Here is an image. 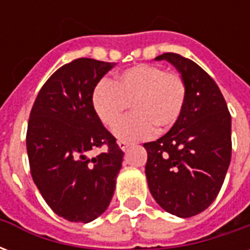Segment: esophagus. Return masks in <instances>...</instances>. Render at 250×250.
<instances>
[{
    "label": "esophagus",
    "mask_w": 250,
    "mask_h": 250,
    "mask_svg": "<svg viewBox=\"0 0 250 250\" xmlns=\"http://www.w3.org/2000/svg\"><path fill=\"white\" fill-rule=\"evenodd\" d=\"M118 146L120 147V150H123V151H125L128 147H130V143L128 142H125V141H119L118 142Z\"/></svg>",
    "instance_id": "34e87169"
}]
</instances>
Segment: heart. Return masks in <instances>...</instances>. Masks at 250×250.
Returning a JSON list of instances; mask_svg holds the SVG:
<instances>
[{"mask_svg": "<svg viewBox=\"0 0 250 250\" xmlns=\"http://www.w3.org/2000/svg\"><path fill=\"white\" fill-rule=\"evenodd\" d=\"M188 100V84L178 72L157 65L131 66L115 82L103 79L93 89L95 112L105 127L114 128L127 109L134 114L120 123L115 134L122 141H139L177 125Z\"/></svg>", "mask_w": 250, "mask_h": 250, "instance_id": "obj_1", "label": "heart"}]
</instances>
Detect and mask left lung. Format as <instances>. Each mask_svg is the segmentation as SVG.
<instances>
[{
	"instance_id": "8db88e82",
	"label": "left lung",
	"mask_w": 250,
	"mask_h": 250,
	"mask_svg": "<svg viewBox=\"0 0 250 250\" xmlns=\"http://www.w3.org/2000/svg\"><path fill=\"white\" fill-rule=\"evenodd\" d=\"M188 84L184 114L147 150L148 188L159 206L188 218L208 209L220 193L231 158V118L220 88L206 72L177 53H163Z\"/></svg>"
}]
</instances>
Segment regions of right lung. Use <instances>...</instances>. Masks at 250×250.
<instances>
[{
    "instance_id": "obj_1",
    "label": "right lung",
    "mask_w": 250,
    "mask_h": 250,
    "mask_svg": "<svg viewBox=\"0 0 250 250\" xmlns=\"http://www.w3.org/2000/svg\"><path fill=\"white\" fill-rule=\"evenodd\" d=\"M115 65L76 59L42 85L30 111L26 150L30 174L42 198L71 222H91L114 195L123 151L104 128L92 104L93 89ZM107 147L93 158L91 149Z\"/></svg>"
}]
</instances>
